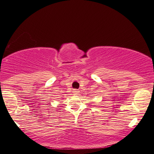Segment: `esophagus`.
<instances>
[{"mask_svg":"<svg viewBox=\"0 0 154 154\" xmlns=\"http://www.w3.org/2000/svg\"><path fill=\"white\" fill-rule=\"evenodd\" d=\"M73 93H74V94H79V89H74L73 91Z\"/></svg>","mask_w":154,"mask_h":154,"instance_id":"esophagus-1","label":"esophagus"}]
</instances>
